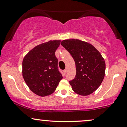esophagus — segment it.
<instances>
[{"instance_id":"obj_1","label":"esophagus","mask_w":127,"mask_h":127,"mask_svg":"<svg viewBox=\"0 0 127 127\" xmlns=\"http://www.w3.org/2000/svg\"><path fill=\"white\" fill-rule=\"evenodd\" d=\"M67 69L65 68V70H64V74H65V73H67Z\"/></svg>"}]
</instances>
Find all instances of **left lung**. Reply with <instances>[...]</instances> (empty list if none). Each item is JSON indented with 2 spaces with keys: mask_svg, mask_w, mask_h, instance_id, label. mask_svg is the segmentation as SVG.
<instances>
[{
  "mask_svg": "<svg viewBox=\"0 0 127 127\" xmlns=\"http://www.w3.org/2000/svg\"><path fill=\"white\" fill-rule=\"evenodd\" d=\"M75 62L76 76L69 81L73 91L82 96L92 94L104 78L105 62L100 53L91 44L79 39L61 42Z\"/></svg>",
  "mask_w": 127,
  "mask_h": 127,
  "instance_id": "8db88e82",
  "label": "left lung"
}]
</instances>
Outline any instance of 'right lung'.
Returning <instances> with one entry per match:
<instances>
[{
    "label": "right lung",
    "mask_w": 127,
    "mask_h": 127,
    "mask_svg": "<svg viewBox=\"0 0 127 127\" xmlns=\"http://www.w3.org/2000/svg\"><path fill=\"white\" fill-rule=\"evenodd\" d=\"M60 40L49 41L32 49L22 62V76L32 92L40 96L53 94L63 79L55 52Z\"/></svg>",
    "instance_id": "1"
}]
</instances>
